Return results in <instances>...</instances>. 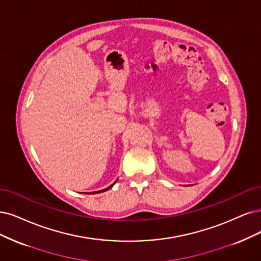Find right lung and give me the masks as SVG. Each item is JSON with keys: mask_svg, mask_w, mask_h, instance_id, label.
<instances>
[{"mask_svg": "<svg viewBox=\"0 0 261 261\" xmlns=\"http://www.w3.org/2000/svg\"><path fill=\"white\" fill-rule=\"evenodd\" d=\"M116 181H117V180H115V181L113 182V184H112L111 186H109L108 188H105V189H102V190H98V191H93V192H88V194H91V195H92V194H100V192H103V191H106V190H109L110 188H112V187H113V186L115 185V182H116Z\"/></svg>", "mask_w": 261, "mask_h": 261, "instance_id": "1", "label": "right lung"}]
</instances>
